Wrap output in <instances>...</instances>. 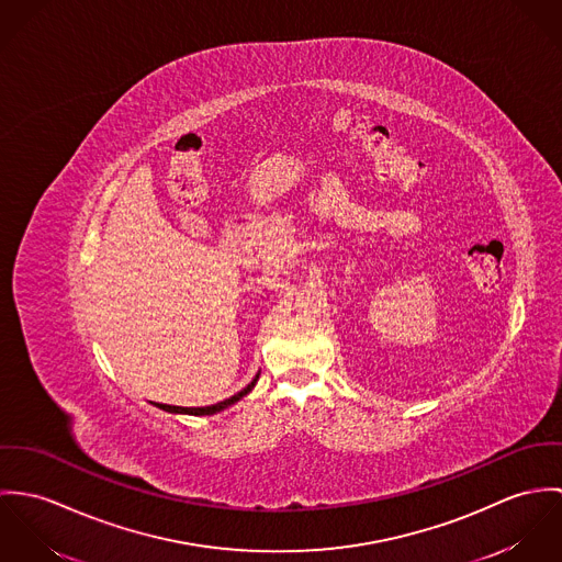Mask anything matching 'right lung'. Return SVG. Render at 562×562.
Returning <instances> with one entry per match:
<instances>
[{
    "instance_id": "right-lung-1",
    "label": "right lung",
    "mask_w": 562,
    "mask_h": 562,
    "mask_svg": "<svg viewBox=\"0 0 562 562\" xmlns=\"http://www.w3.org/2000/svg\"><path fill=\"white\" fill-rule=\"evenodd\" d=\"M256 379H258V374H256ZM256 379L248 383V387H244L241 392H237L235 396H231V398H226V401H222V403H215V405H209V407H172V405H161V409L164 412H170V414H189V416H213V414H217V412H224V409H228L231 405H235L237 401H241L246 394H250L251 387L256 385Z\"/></svg>"
}]
</instances>
